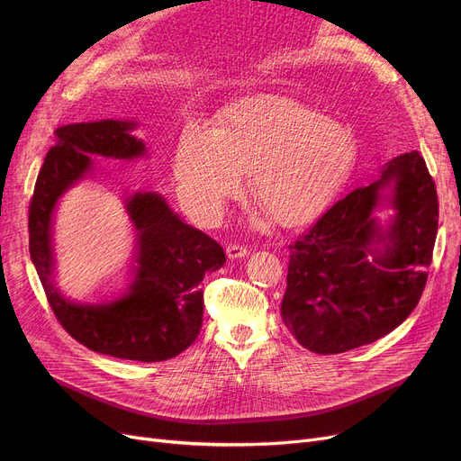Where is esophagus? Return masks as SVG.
<instances>
[{
    "mask_svg": "<svg viewBox=\"0 0 461 461\" xmlns=\"http://www.w3.org/2000/svg\"><path fill=\"white\" fill-rule=\"evenodd\" d=\"M226 254H228V258H230V259H237V258H245V256H249V254H250V250H249V247H245V245L231 243V245H228Z\"/></svg>",
    "mask_w": 461,
    "mask_h": 461,
    "instance_id": "esophagus-1",
    "label": "esophagus"
}]
</instances>
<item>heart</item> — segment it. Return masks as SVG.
I'll return each instance as SVG.
<instances>
[{
    "mask_svg": "<svg viewBox=\"0 0 461 461\" xmlns=\"http://www.w3.org/2000/svg\"><path fill=\"white\" fill-rule=\"evenodd\" d=\"M357 157L351 132L327 115L278 95L233 106L218 131L188 123L177 141L174 176L188 212L211 218L243 190L282 226L320 214L348 181Z\"/></svg>",
    "mask_w": 461,
    "mask_h": 461,
    "instance_id": "b5f03b06",
    "label": "heart"
}]
</instances>
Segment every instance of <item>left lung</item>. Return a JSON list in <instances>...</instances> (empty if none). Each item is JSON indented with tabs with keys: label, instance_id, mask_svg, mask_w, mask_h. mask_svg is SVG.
<instances>
[{
	"label": "left lung",
	"instance_id": "1",
	"mask_svg": "<svg viewBox=\"0 0 461 461\" xmlns=\"http://www.w3.org/2000/svg\"><path fill=\"white\" fill-rule=\"evenodd\" d=\"M395 183V222L383 234L371 211L378 188ZM439 202L424 158H393L381 179L336 202L289 245L282 320L320 355L372 344L394 330L420 301L433 258ZM385 243L383 253L372 244Z\"/></svg>",
	"mask_w": 461,
	"mask_h": 461
}]
</instances>
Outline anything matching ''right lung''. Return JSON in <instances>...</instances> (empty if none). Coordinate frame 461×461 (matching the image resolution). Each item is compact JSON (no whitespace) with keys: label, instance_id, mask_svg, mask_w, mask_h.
Masks as SVG:
<instances>
[{"label":"right lung","instance_id":"1","mask_svg":"<svg viewBox=\"0 0 461 461\" xmlns=\"http://www.w3.org/2000/svg\"><path fill=\"white\" fill-rule=\"evenodd\" d=\"M134 123L95 121L56 131L30 202V254L56 320L91 351L141 360H167L196 340L203 323L207 271L226 263L214 239L185 224L153 192L134 194L127 205L138 230V265L129 294L112 304L82 306L59 295L52 284V211L61 194L91 169L93 155L132 158L145 151L131 136Z\"/></svg>","mask_w":461,"mask_h":461}]
</instances>
